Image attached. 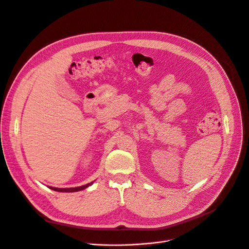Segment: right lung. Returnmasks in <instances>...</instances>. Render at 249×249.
I'll use <instances>...</instances> for the list:
<instances>
[{
  "label": "right lung",
  "mask_w": 249,
  "mask_h": 249,
  "mask_svg": "<svg viewBox=\"0 0 249 249\" xmlns=\"http://www.w3.org/2000/svg\"><path fill=\"white\" fill-rule=\"evenodd\" d=\"M92 182H89L88 184H85V185H82V186H78V187H71V188H58V187H51V189L53 190H55V191H60V193H74V191H80V190H83L85 188H87L88 186H89Z\"/></svg>",
  "instance_id": "right-lung-1"
}]
</instances>
